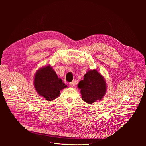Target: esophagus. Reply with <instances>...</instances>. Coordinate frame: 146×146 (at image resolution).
Here are the masks:
<instances>
[{"label": "esophagus", "mask_w": 146, "mask_h": 146, "mask_svg": "<svg viewBox=\"0 0 146 146\" xmlns=\"http://www.w3.org/2000/svg\"><path fill=\"white\" fill-rule=\"evenodd\" d=\"M69 85H70L71 87H73V86H74V82H73V81L70 82L69 83Z\"/></svg>", "instance_id": "esophagus-1"}]
</instances>
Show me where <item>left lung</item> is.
<instances>
[{"label": "left lung", "instance_id": "obj_1", "mask_svg": "<svg viewBox=\"0 0 146 146\" xmlns=\"http://www.w3.org/2000/svg\"><path fill=\"white\" fill-rule=\"evenodd\" d=\"M77 87L81 89L82 99L88 104L102 99L107 88L103 77L95 69L88 71Z\"/></svg>", "mask_w": 146, "mask_h": 146}]
</instances>
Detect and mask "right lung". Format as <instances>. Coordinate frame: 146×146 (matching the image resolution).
<instances>
[{
	"label": "right lung",
	"instance_id": "1",
	"mask_svg": "<svg viewBox=\"0 0 146 146\" xmlns=\"http://www.w3.org/2000/svg\"><path fill=\"white\" fill-rule=\"evenodd\" d=\"M34 87L39 94L48 101L53 100L59 96L60 91L67 86L58 78L50 65L38 69L34 78Z\"/></svg>",
	"mask_w": 146,
	"mask_h": 146
}]
</instances>
